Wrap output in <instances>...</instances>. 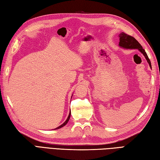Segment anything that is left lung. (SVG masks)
<instances>
[{
    "label": "left lung",
    "instance_id": "left-lung-1",
    "mask_svg": "<svg viewBox=\"0 0 160 160\" xmlns=\"http://www.w3.org/2000/svg\"><path fill=\"white\" fill-rule=\"evenodd\" d=\"M119 38H120V42H119V46L122 48L126 49H138L140 52L143 54L145 57L146 60H147V62L149 64V66L151 68V61L149 60L148 57L147 56V53H146L145 50L142 48V45L138 42V40L129 35H127V33L124 32L120 33L118 35Z\"/></svg>",
    "mask_w": 160,
    "mask_h": 160
}]
</instances>
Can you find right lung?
<instances>
[{
	"mask_svg": "<svg viewBox=\"0 0 160 160\" xmlns=\"http://www.w3.org/2000/svg\"><path fill=\"white\" fill-rule=\"evenodd\" d=\"M72 96H73V95H72ZM71 98H72V97H71ZM70 116H71V111H70V112H69V116H68V118H67V120H65V122H64V123L62 124H61L60 126H59V127H57V128H54L53 129V130H56V129H59V128H62V127H64V126H65L67 124V122H69V118H70Z\"/></svg>",
	"mask_w": 160,
	"mask_h": 160,
	"instance_id": "obj_1",
	"label": "right lung"
}]
</instances>
